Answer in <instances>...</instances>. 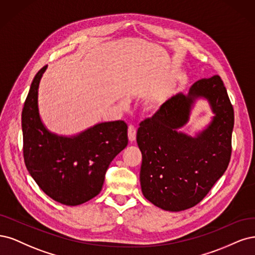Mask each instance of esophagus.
<instances>
[{"mask_svg":"<svg viewBox=\"0 0 255 255\" xmlns=\"http://www.w3.org/2000/svg\"><path fill=\"white\" fill-rule=\"evenodd\" d=\"M128 138L130 142H134L136 138V129L133 126L128 127Z\"/></svg>","mask_w":255,"mask_h":255,"instance_id":"1","label":"esophagus"}]
</instances>
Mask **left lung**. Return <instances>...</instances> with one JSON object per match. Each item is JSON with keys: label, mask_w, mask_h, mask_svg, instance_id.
Wrapping results in <instances>:
<instances>
[{"label": "left lung", "mask_w": 255, "mask_h": 255, "mask_svg": "<svg viewBox=\"0 0 255 255\" xmlns=\"http://www.w3.org/2000/svg\"><path fill=\"white\" fill-rule=\"evenodd\" d=\"M208 98L216 117L197 138L178 133L194 98ZM234 110L219 75L197 80L187 95L164 103L141 122L136 142L142 152L139 181L147 200L166 211L199 203L226 171L232 152Z\"/></svg>", "instance_id": "obj_1"}]
</instances>
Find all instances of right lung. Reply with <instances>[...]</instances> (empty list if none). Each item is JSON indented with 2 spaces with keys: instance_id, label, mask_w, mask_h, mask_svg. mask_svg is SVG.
<instances>
[{
  "instance_id": "right-lung-1",
  "label": "right lung",
  "mask_w": 255,
  "mask_h": 255,
  "mask_svg": "<svg viewBox=\"0 0 255 255\" xmlns=\"http://www.w3.org/2000/svg\"><path fill=\"white\" fill-rule=\"evenodd\" d=\"M46 67L36 74L22 110L24 162L47 196L65 205H78L102 191L110 163L128 144V127L116 121L74 137L48 132L38 112V87Z\"/></svg>"
}]
</instances>
